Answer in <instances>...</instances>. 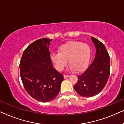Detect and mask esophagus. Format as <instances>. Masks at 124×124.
<instances>
[{
	"label": "esophagus",
	"mask_w": 124,
	"mask_h": 124,
	"mask_svg": "<svg viewBox=\"0 0 124 124\" xmlns=\"http://www.w3.org/2000/svg\"><path fill=\"white\" fill-rule=\"evenodd\" d=\"M69 75H66V74H64V77L65 78H66L67 77H69Z\"/></svg>",
	"instance_id": "1"
}]
</instances>
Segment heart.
Segmentation results:
<instances>
[{
	"mask_svg": "<svg viewBox=\"0 0 124 124\" xmlns=\"http://www.w3.org/2000/svg\"><path fill=\"white\" fill-rule=\"evenodd\" d=\"M90 57L91 49L87 44L70 41L59 47L58 53L52 54L51 59L58 71L63 70L69 60L73 69L81 72L87 68Z\"/></svg>",
	"mask_w": 124,
	"mask_h": 124,
	"instance_id": "1",
	"label": "heart"
}]
</instances>
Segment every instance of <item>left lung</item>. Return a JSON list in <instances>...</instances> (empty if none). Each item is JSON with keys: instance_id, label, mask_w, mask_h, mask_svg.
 <instances>
[{"instance_id": "1", "label": "left lung", "mask_w": 124, "mask_h": 124, "mask_svg": "<svg viewBox=\"0 0 124 124\" xmlns=\"http://www.w3.org/2000/svg\"><path fill=\"white\" fill-rule=\"evenodd\" d=\"M91 40L96 48L95 56L82 74L78 76L74 89L79 95L91 97L99 94L105 87L110 73V59L105 46L94 37Z\"/></svg>"}]
</instances>
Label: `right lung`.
Returning a JSON list of instances; mask_svg holds the SVG:
<instances>
[{"label": "right lung", "instance_id": "right-lung-1", "mask_svg": "<svg viewBox=\"0 0 124 124\" xmlns=\"http://www.w3.org/2000/svg\"><path fill=\"white\" fill-rule=\"evenodd\" d=\"M52 39L35 40L24 50L20 62V76L29 94L40 102L56 97L64 80L63 74L54 68L48 50Z\"/></svg>", "mask_w": 124, "mask_h": 124}]
</instances>
